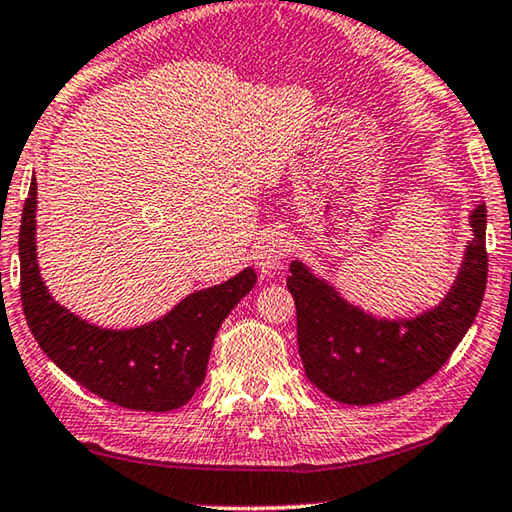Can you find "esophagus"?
Instances as JSON below:
<instances>
[{"label":"esophagus","instance_id":"esophagus-1","mask_svg":"<svg viewBox=\"0 0 512 512\" xmlns=\"http://www.w3.org/2000/svg\"><path fill=\"white\" fill-rule=\"evenodd\" d=\"M292 253V239L285 232H269L264 234L262 239L257 241L255 246V264L262 269L264 273H269L273 269L285 262V257Z\"/></svg>","mask_w":512,"mask_h":512}]
</instances>
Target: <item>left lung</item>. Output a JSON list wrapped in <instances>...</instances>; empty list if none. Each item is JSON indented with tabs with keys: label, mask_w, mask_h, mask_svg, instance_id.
<instances>
[{
	"label": "left lung",
	"mask_w": 512,
	"mask_h": 512,
	"mask_svg": "<svg viewBox=\"0 0 512 512\" xmlns=\"http://www.w3.org/2000/svg\"><path fill=\"white\" fill-rule=\"evenodd\" d=\"M474 239L451 292L414 319H377L347 303L303 262L289 264L296 338L305 377L342 404L402 398L437 375L474 324L487 285L485 204L471 211Z\"/></svg>",
	"instance_id": "left-lung-1"
}]
</instances>
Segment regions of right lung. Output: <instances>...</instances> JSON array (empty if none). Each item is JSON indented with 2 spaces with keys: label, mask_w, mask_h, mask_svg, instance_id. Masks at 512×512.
<instances>
[{
  "label": "right lung",
  "mask_w": 512,
  "mask_h": 512,
  "mask_svg": "<svg viewBox=\"0 0 512 512\" xmlns=\"http://www.w3.org/2000/svg\"><path fill=\"white\" fill-rule=\"evenodd\" d=\"M20 299L29 331L52 363L98 398L137 411L186 404L207 375L213 338L257 282L243 269L223 285L200 289L156 322L112 331L87 324L52 299L36 262V181L22 209Z\"/></svg>",
  "instance_id": "right-lung-1"
}]
</instances>
